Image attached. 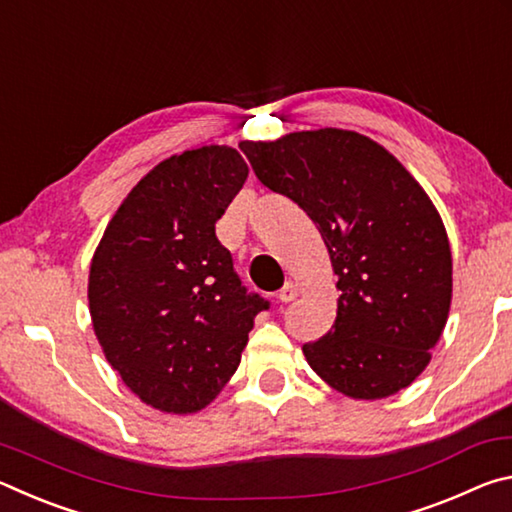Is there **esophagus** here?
Masks as SVG:
<instances>
[{"instance_id": "1", "label": "esophagus", "mask_w": 512, "mask_h": 512, "mask_svg": "<svg viewBox=\"0 0 512 512\" xmlns=\"http://www.w3.org/2000/svg\"><path fill=\"white\" fill-rule=\"evenodd\" d=\"M296 296H298L296 284H293V282H287V284H284V287L280 289V293H277V300H280V302H291V300L296 298Z\"/></svg>"}]
</instances>
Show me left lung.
<instances>
[{"label": "left lung", "instance_id": "left-lung-1", "mask_svg": "<svg viewBox=\"0 0 512 512\" xmlns=\"http://www.w3.org/2000/svg\"><path fill=\"white\" fill-rule=\"evenodd\" d=\"M259 183L307 212L339 289L336 320L302 352L352 400H381L429 366L452 305L443 219L404 164L370 137L318 128L241 142Z\"/></svg>", "mask_w": 512, "mask_h": 512}]
</instances>
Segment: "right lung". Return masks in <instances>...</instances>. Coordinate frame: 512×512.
Returning <instances> with one entry per match:
<instances>
[{"instance_id": "1", "label": "right lung", "mask_w": 512, "mask_h": 512, "mask_svg": "<svg viewBox=\"0 0 512 512\" xmlns=\"http://www.w3.org/2000/svg\"><path fill=\"white\" fill-rule=\"evenodd\" d=\"M246 178L232 146L171 155L131 189L94 250V334L121 381L162 413L205 409L268 309L241 287L214 232Z\"/></svg>"}]
</instances>
